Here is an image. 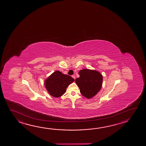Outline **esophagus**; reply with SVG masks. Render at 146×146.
Segmentation results:
<instances>
[{
    "instance_id": "34e87169",
    "label": "esophagus",
    "mask_w": 146,
    "mask_h": 146,
    "mask_svg": "<svg viewBox=\"0 0 146 146\" xmlns=\"http://www.w3.org/2000/svg\"><path fill=\"white\" fill-rule=\"evenodd\" d=\"M72 77H73V78H74V79H75V78H76V77H75V75H72Z\"/></svg>"
}]
</instances>
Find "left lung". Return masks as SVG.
Here are the masks:
<instances>
[{
	"mask_svg": "<svg viewBox=\"0 0 146 146\" xmlns=\"http://www.w3.org/2000/svg\"><path fill=\"white\" fill-rule=\"evenodd\" d=\"M79 74L80 77L75 82L81 94L87 98L94 96L102 88V75L97 71L89 69L82 70Z\"/></svg>",
	"mask_w": 146,
	"mask_h": 146,
	"instance_id": "8db88e82",
	"label": "left lung"
}]
</instances>
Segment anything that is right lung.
I'll list each match as a JSON object with an SVG mask.
<instances>
[{"instance_id":"1","label":"right lung","mask_w":146,"mask_h":146,"mask_svg":"<svg viewBox=\"0 0 146 146\" xmlns=\"http://www.w3.org/2000/svg\"><path fill=\"white\" fill-rule=\"evenodd\" d=\"M74 81L72 77L56 71L46 80L45 87L51 96L58 97L66 92L67 87Z\"/></svg>"}]
</instances>
